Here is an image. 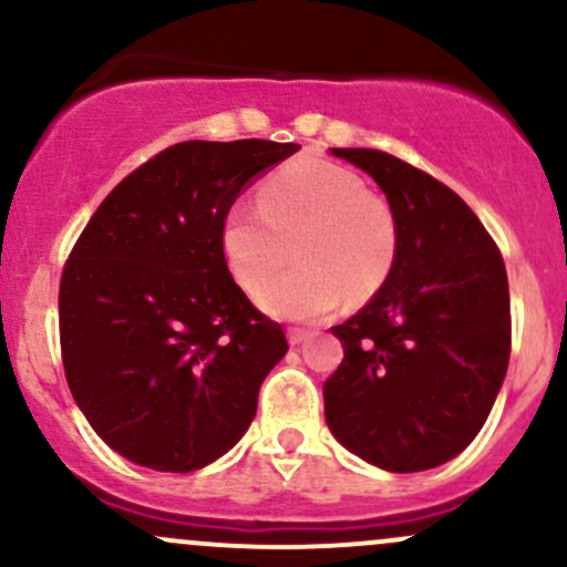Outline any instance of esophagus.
Listing matches in <instances>:
<instances>
[{"instance_id":"1","label":"esophagus","mask_w":567,"mask_h":567,"mask_svg":"<svg viewBox=\"0 0 567 567\" xmlns=\"http://www.w3.org/2000/svg\"><path fill=\"white\" fill-rule=\"evenodd\" d=\"M306 338H309V330H303V328H290V330H288V341L292 343V347H298V343H303Z\"/></svg>"}]
</instances>
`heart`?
Listing matches in <instances>:
<instances>
[{"mask_svg":"<svg viewBox=\"0 0 567 567\" xmlns=\"http://www.w3.org/2000/svg\"><path fill=\"white\" fill-rule=\"evenodd\" d=\"M258 207H231L220 224V252L234 282L261 292V306L279 320H320L343 298L365 301L386 282L396 258L392 207L368 184L333 162H292L258 192Z\"/></svg>","mask_w":567,"mask_h":567,"instance_id":"1","label":"heart"}]
</instances>
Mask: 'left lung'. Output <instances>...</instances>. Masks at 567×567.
<instances>
[{
  "label": "left lung",
  "mask_w": 567,
  "mask_h": 567,
  "mask_svg": "<svg viewBox=\"0 0 567 567\" xmlns=\"http://www.w3.org/2000/svg\"><path fill=\"white\" fill-rule=\"evenodd\" d=\"M386 194L396 258L336 324L343 360L324 381L330 432L368 464L424 472L483 429L512 351L509 282L491 234L453 188L375 148H333Z\"/></svg>",
  "instance_id": "1"
}]
</instances>
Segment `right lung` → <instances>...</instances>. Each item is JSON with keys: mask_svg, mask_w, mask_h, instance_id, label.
I'll use <instances>...</instances> for the list:
<instances>
[{"mask_svg": "<svg viewBox=\"0 0 567 567\" xmlns=\"http://www.w3.org/2000/svg\"><path fill=\"white\" fill-rule=\"evenodd\" d=\"M298 148L175 143L120 181L76 239L58 292L63 370L97 437L133 464L202 470L250 426L288 338L234 282L220 224L247 181Z\"/></svg>", "mask_w": 567, "mask_h": 567, "instance_id": "obj_1", "label": "right lung"}]
</instances>
